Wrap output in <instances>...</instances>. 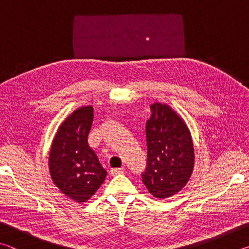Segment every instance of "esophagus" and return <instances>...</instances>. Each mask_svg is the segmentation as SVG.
Here are the masks:
<instances>
[{"instance_id":"esophagus-1","label":"esophagus","mask_w":249,"mask_h":249,"mask_svg":"<svg viewBox=\"0 0 249 249\" xmlns=\"http://www.w3.org/2000/svg\"><path fill=\"white\" fill-rule=\"evenodd\" d=\"M124 172V168H113L111 170V175L112 176H116V175H121Z\"/></svg>"}]
</instances>
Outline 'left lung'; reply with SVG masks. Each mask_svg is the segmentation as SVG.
<instances>
[{
	"label": "left lung",
	"mask_w": 249,
	"mask_h": 249,
	"mask_svg": "<svg viewBox=\"0 0 249 249\" xmlns=\"http://www.w3.org/2000/svg\"><path fill=\"white\" fill-rule=\"evenodd\" d=\"M146 122L147 166L142 182L155 197L167 199L190 179L195 166L192 137L183 120L170 107L150 105Z\"/></svg>",
	"instance_id": "obj_1"
}]
</instances>
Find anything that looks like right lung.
<instances>
[{
  "instance_id": "right-lung-1",
  "label": "right lung",
  "mask_w": 249,
  "mask_h": 249,
  "mask_svg": "<svg viewBox=\"0 0 249 249\" xmlns=\"http://www.w3.org/2000/svg\"><path fill=\"white\" fill-rule=\"evenodd\" d=\"M93 107H81L59 126L49 153L53 183L75 202H86L103 183L107 171L88 144Z\"/></svg>"
}]
</instances>
